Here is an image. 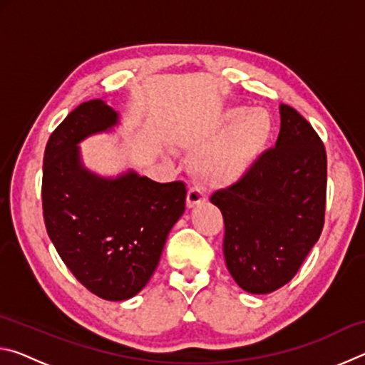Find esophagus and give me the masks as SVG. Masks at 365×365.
I'll list each match as a JSON object with an SVG mask.
<instances>
[{"mask_svg":"<svg viewBox=\"0 0 365 365\" xmlns=\"http://www.w3.org/2000/svg\"><path fill=\"white\" fill-rule=\"evenodd\" d=\"M207 200L206 190L201 187V185H195L188 190V196H187V206L188 207H195L196 205H201Z\"/></svg>","mask_w":365,"mask_h":365,"instance_id":"1","label":"esophagus"}]
</instances>
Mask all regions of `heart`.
Here are the masks:
<instances>
[{
	"label": "heart",
	"instance_id": "1",
	"mask_svg": "<svg viewBox=\"0 0 365 365\" xmlns=\"http://www.w3.org/2000/svg\"><path fill=\"white\" fill-rule=\"evenodd\" d=\"M224 135L197 160V170L212 185H232L250 174L270 138L272 122L261 109L233 108L222 119Z\"/></svg>",
	"mask_w": 365,
	"mask_h": 365
}]
</instances>
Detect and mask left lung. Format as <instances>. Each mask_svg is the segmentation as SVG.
Returning <instances> with one entry per match:
<instances>
[{
  "instance_id": "left-lung-1",
  "label": "left lung",
  "mask_w": 365,
  "mask_h": 365,
  "mask_svg": "<svg viewBox=\"0 0 365 365\" xmlns=\"http://www.w3.org/2000/svg\"><path fill=\"white\" fill-rule=\"evenodd\" d=\"M280 133L243 180L211 202L224 215V256L240 288L267 294L293 279L325 220L327 153L298 110L280 104Z\"/></svg>"
}]
</instances>
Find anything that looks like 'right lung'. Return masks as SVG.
Wrapping results in <instances>:
<instances>
[{
	"label": "right lung",
	"instance_id": "obj_1",
	"mask_svg": "<svg viewBox=\"0 0 365 365\" xmlns=\"http://www.w3.org/2000/svg\"><path fill=\"white\" fill-rule=\"evenodd\" d=\"M119 122L101 100L77 106L43 156V219L73 277L108 301L140 293L156 270L170 228L185 211L183 182L158 183L128 170L103 178L80 163L78 143Z\"/></svg>",
	"mask_w": 365,
	"mask_h": 365
}]
</instances>
